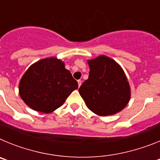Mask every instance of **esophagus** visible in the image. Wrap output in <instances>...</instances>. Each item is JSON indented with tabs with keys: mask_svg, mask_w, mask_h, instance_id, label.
<instances>
[{
	"mask_svg": "<svg viewBox=\"0 0 160 160\" xmlns=\"http://www.w3.org/2000/svg\"><path fill=\"white\" fill-rule=\"evenodd\" d=\"M78 87H80V86L82 85V81L81 80H78Z\"/></svg>",
	"mask_w": 160,
	"mask_h": 160,
	"instance_id": "1",
	"label": "esophagus"
}]
</instances>
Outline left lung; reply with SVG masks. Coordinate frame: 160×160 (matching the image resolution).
<instances>
[{"label": "left lung", "instance_id": "obj_1", "mask_svg": "<svg viewBox=\"0 0 160 160\" xmlns=\"http://www.w3.org/2000/svg\"><path fill=\"white\" fill-rule=\"evenodd\" d=\"M88 64L89 78L78 90L87 107L101 116L122 111L131 97L129 83L122 68L103 55L88 61Z\"/></svg>", "mask_w": 160, "mask_h": 160}]
</instances>
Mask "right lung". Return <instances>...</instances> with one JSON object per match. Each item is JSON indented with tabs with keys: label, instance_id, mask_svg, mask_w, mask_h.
I'll return each mask as SVG.
<instances>
[{
	"label": "right lung",
	"instance_id": "add662e5",
	"mask_svg": "<svg viewBox=\"0 0 160 160\" xmlns=\"http://www.w3.org/2000/svg\"><path fill=\"white\" fill-rule=\"evenodd\" d=\"M78 82L61 60L50 58L38 61L22 76L20 96L30 108L50 113L62 105L74 90Z\"/></svg>",
	"mask_w": 160,
	"mask_h": 160
}]
</instances>
